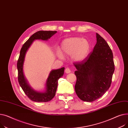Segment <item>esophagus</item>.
<instances>
[{
	"mask_svg": "<svg viewBox=\"0 0 128 128\" xmlns=\"http://www.w3.org/2000/svg\"><path fill=\"white\" fill-rule=\"evenodd\" d=\"M65 72L66 73H70L71 72V70L69 68H66L65 69Z\"/></svg>",
	"mask_w": 128,
	"mask_h": 128,
	"instance_id": "34e87169",
	"label": "esophagus"
}]
</instances>
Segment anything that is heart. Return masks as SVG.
<instances>
[{
	"mask_svg": "<svg viewBox=\"0 0 128 128\" xmlns=\"http://www.w3.org/2000/svg\"><path fill=\"white\" fill-rule=\"evenodd\" d=\"M89 42L84 39L78 37H73L64 40L62 44L60 50L64 55L70 56L75 62H81L87 56L89 51ZM57 55L59 58L62 59L64 56L59 52Z\"/></svg>",
	"mask_w": 128,
	"mask_h": 128,
	"instance_id": "1",
	"label": "heart"
}]
</instances>
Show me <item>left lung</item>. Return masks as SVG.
I'll use <instances>...</instances> for the list:
<instances>
[{"mask_svg": "<svg viewBox=\"0 0 128 128\" xmlns=\"http://www.w3.org/2000/svg\"><path fill=\"white\" fill-rule=\"evenodd\" d=\"M93 51L81 62L74 63L76 71L75 90L79 98L92 102L101 98L110 86L115 70L113 55L106 41L96 34Z\"/></svg>", "mask_w": 128, "mask_h": 128, "instance_id": "left-lung-1", "label": "left lung"}]
</instances>
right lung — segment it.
<instances>
[{
	"label": "right lung",
	"instance_id": "add662e5",
	"mask_svg": "<svg viewBox=\"0 0 128 128\" xmlns=\"http://www.w3.org/2000/svg\"><path fill=\"white\" fill-rule=\"evenodd\" d=\"M56 32V31L43 30L36 32L23 44L20 51V54L17 63L18 82L26 96L31 100L34 102H48L53 98L55 96L57 90L58 80L59 78L63 76L64 68L62 67L60 69L52 70L50 72L46 81L45 91L43 92L36 91L30 86L24 75L23 65L26 52L35 40L47 41Z\"/></svg>",
	"mask_w": 128,
	"mask_h": 128
}]
</instances>
